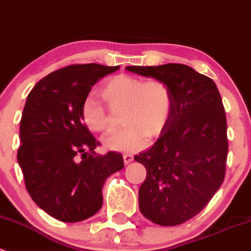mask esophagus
I'll list each match as a JSON object with an SVG mask.
<instances>
[{"label":"esophagus","instance_id":"esophagus-1","mask_svg":"<svg viewBox=\"0 0 251 251\" xmlns=\"http://www.w3.org/2000/svg\"><path fill=\"white\" fill-rule=\"evenodd\" d=\"M123 161H125L126 164H129L134 161V157L130 153H125L123 154Z\"/></svg>","mask_w":251,"mask_h":251}]
</instances>
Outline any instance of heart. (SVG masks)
Masks as SVG:
<instances>
[{
	"label": "heart",
	"instance_id": "1",
	"mask_svg": "<svg viewBox=\"0 0 251 251\" xmlns=\"http://www.w3.org/2000/svg\"><path fill=\"white\" fill-rule=\"evenodd\" d=\"M100 94L111 110L122 108L121 120L126 126L106 141L108 149L118 151H135L146 136H158L169 121L174 102L172 90L164 81H143L129 75L108 78L100 88ZM81 117L94 133L112 134L116 129L108 108L93 97L82 102Z\"/></svg>",
	"mask_w": 251,
	"mask_h": 251
}]
</instances>
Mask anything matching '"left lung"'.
I'll list each match as a JSON object with an SVG mask.
<instances>
[{
    "mask_svg": "<svg viewBox=\"0 0 251 251\" xmlns=\"http://www.w3.org/2000/svg\"><path fill=\"white\" fill-rule=\"evenodd\" d=\"M126 70L162 79L173 93L167 126L134 159L146 168L141 214L153 224L176 226L201 213L224 182L228 139L221 95L213 79L183 64Z\"/></svg>",
    "mask_w": 251,
    "mask_h": 251,
    "instance_id": "obj_1",
    "label": "left lung"
}]
</instances>
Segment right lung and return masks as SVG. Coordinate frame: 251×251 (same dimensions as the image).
I'll return each instance as SVG.
<instances>
[{
  "instance_id": "right-lung-1",
  "label": "right lung",
  "mask_w": 251,
  "mask_h": 251,
  "mask_svg": "<svg viewBox=\"0 0 251 251\" xmlns=\"http://www.w3.org/2000/svg\"><path fill=\"white\" fill-rule=\"evenodd\" d=\"M118 69L65 66L37 82L27 95L18 162L33 202L56 220L77 222L97 214L105 180L125 168L121 153H95L100 143L81 117L92 86Z\"/></svg>"
}]
</instances>
